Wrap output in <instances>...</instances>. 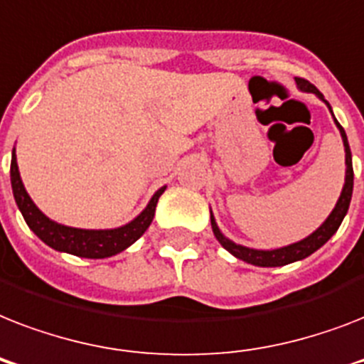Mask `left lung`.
Returning a JSON list of instances; mask_svg holds the SVG:
<instances>
[{"instance_id": "1", "label": "left lung", "mask_w": 364, "mask_h": 364, "mask_svg": "<svg viewBox=\"0 0 364 364\" xmlns=\"http://www.w3.org/2000/svg\"><path fill=\"white\" fill-rule=\"evenodd\" d=\"M296 81V87L302 90V92H311L316 94L317 98L323 100L327 107L331 109V105L325 98H323V94L317 90L311 82H308L306 79H300L296 77L294 79ZM333 113V109H331ZM334 117V115H333ZM334 124L340 130V136H342V141H344V151H346V181L344 187H342V193H340V198L334 205V210L331 211V215L325 219L321 227L314 230L310 236H306L304 240H300V242H294L291 245H285V247H277V249H253V247H245V245H240V243H234L232 240H228L225 234L219 230L215 223V217L211 213V228H213V234H215V238L219 240L223 247L227 249L228 253L234 255L236 259L243 260V262H247V264L253 266H264V268H270V266H285L291 264V262H296V260H302L306 257H310L314 251L325 245L328 240L333 238V234L338 230V227L344 221L346 213H348V208H350L351 202V193H353V164H351V151H350V143H348V136H346L344 128L340 126V122L334 119Z\"/></svg>"}]
</instances>
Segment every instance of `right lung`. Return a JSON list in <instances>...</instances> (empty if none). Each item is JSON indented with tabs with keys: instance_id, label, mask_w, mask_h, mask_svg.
<instances>
[{
	"instance_id": "1",
	"label": "right lung",
	"mask_w": 364,
	"mask_h": 364,
	"mask_svg": "<svg viewBox=\"0 0 364 364\" xmlns=\"http://www.w3.org/2000/svg\"><path fill=\"white\" fill-rule=\"evenodd\" d=\"M11 187H13L14 202L18 205L26 225L33 230L37 238L47 243L48 247L56 249V251L75 255V257H82V259L113 257V255L124 251L126 247H130L136 240L141 238L143 232L153 223L154 210H156V202H159L160 194L166 191V187H160L153 194V198L149 200L147 208L136 219H132L130 223H126L122 227L105 228V230H90V228H73L60 225V223L48 219L33 204L30 194L26 193L24 183L20 179L14 149L13 156H11Z\"/></svg>"
}]
</instances>
